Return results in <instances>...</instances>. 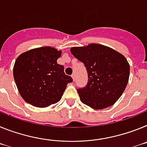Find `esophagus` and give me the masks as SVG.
<instances>
[{
	"label": "esophagus",
	"instance_id": "34e87169",
	"mask_svg": "<svg viewBox=\"0 0 147 147\" xmlns=\"http://www.w3.org/2000/svg\"><path fill=\"white\" fill-rule=\"evenodd\" d=\"M72 79H73V81H75V74H72Z\"/></svg>",
	"mask_w": 147,
	"mask_h": 147
}]
</instances>
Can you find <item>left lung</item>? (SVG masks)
<instances>
[{"label":"left lung","mask_w":147,"mask_h":147,"mask_svg":"<svg viewBox=\"0 0 147 147\" xmlns=\"http://www.w3.org/2000/svg\"><path fill=\"white\" fill-rule=\"evenodd\" d=\"M70 51L87 70V85L77 89L81 102L95 109L113 105L128 84L130 68L127 58L110 47L98 43L72 47Z\"/></svg>","instance_id":"left-lung-1"}]
</instances>
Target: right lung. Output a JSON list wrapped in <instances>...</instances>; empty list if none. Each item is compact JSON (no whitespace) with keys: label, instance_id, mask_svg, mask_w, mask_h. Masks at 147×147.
I'll return each mask as SVG.
<instances>
[{"label":"right lung","instance_id":"obj_1","mask_svg":"<svg viewBox=\"0 0 147 147\" xmlns=\"http://www.w3.org/2000/svg\"><path fill=\"white\" fill-rule=\"evenodd\" d=\"M61 51L51 47L30 49L15 61L13 76L20 96L28 104L43 108L59 101L72 78L57 63Z\"/></svg>","mask_w":147,"mask_h":147}]
</instances>
